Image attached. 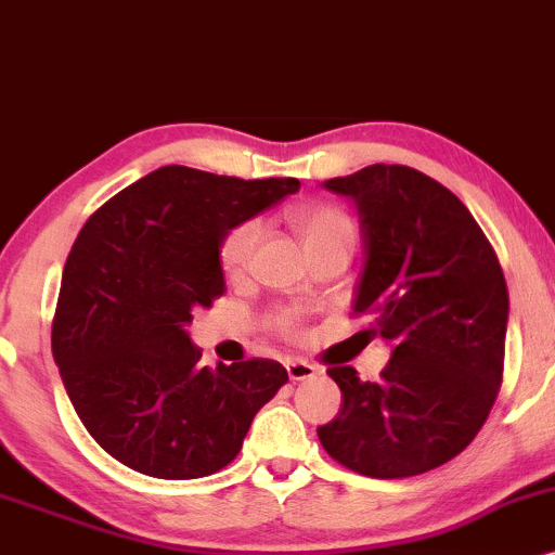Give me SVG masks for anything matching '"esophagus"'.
<instances>
[{"instance_id":"1","label":"esophagus","mask_w":555,"mask_h":555,"mask_svg":"<svg viewBox=\"0 0 555 555\" xmlns=\"http://www.w3.org/2000/svg\"><path fill=\"white\" fill-rule=\"evenodd\" d=\"M285 372H288L291 379H309L317 375V366L309 364V361L304 359H285Z\"/></svg>"}]
</instances>
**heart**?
I'll use <instances>...</instances> for the list:
<instances>
[{"label":"heart","mask_w":555,"mask_h":555,"mask_svg":"<svg viewBox=\"0 0 555 555\" xmlns=\"http://www.w3.org/2000/svg\"><path fill=\"white\" fill-rule=\"evenodd\" d=\"M291 225H294L307 251L317 246L333 244V241H353V228L346 211L330 207V204H309V207L294 209L291 211ZM257 238L259 225L254 220L241 222L222 238L220 264L228 275H241L246 270L254 246H257ZM278 322L283 333H296V322L291 314H280Z\"/></svg>","instance_id":"1"}]
</instances>
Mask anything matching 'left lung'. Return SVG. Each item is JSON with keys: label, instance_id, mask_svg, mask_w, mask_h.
Instances as JSON below:
<instances>
[{"label": "left lung", "instance_id": "left-lung-1", "mask_svg": "<svg viewBox=\"0 0 555 555\" xmlns=\"http://www.w3.org/2000/svg\"><path fill=\"white\" fill-rule=\"evenodd\" d=\"M357 204L364 264L353 311L393 351L379 383L330 366L340 412L317 427L335 462L377 479L414 477L475 440L503 375L508 288L493 246L446 185L403 165L325 180Z\"/></svg>", "mask_w": 555, "mask_h": 555}]
</instances>
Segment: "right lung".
<instances>
[{
  "mask_svg": "<svg viewBox=\"0 0 555 555\" xmlns=\"http://www.w3.org/2000/svg\"><path fill=\"white\" fill-rule=\"evenodd\" d=\"M301 189L167 165L89 217L62 272L52 353L73 409L109 456L196 479L238 456L254 414L285 385L280 361L198 366L194 309L225 291L222 238Z\"/></svg>",
  "mask_w": 555,
  "mask_h": 555,
  "instance_id": "obj_1",
  "label": "right lung"
}]
</instances>
